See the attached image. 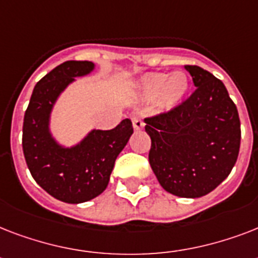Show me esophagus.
I'll return each instance as SVG.
<instances>
[{"label": "esophagus", "instance_id": "1", "mask_svg": "<svg viewBox=\"0 0 258 258\" xmlns=\"http://www.w3.org/2000/svg\"><path fill=\"white\" fill-rule=\"evenodd\" d=\"M133 125L135 130H142L145 127V123L142 120L141 116H134L133 117Z\"/></svg>", "mask_w": 258, "mask_h": 258}]
</instances>
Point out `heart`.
<instances>
[{
  "instance_id": "b5f03b06",
  "label": "heart",
  "mask_w": 258,
  "mask_h": 258,
  "mask_svg": "<svg viewBox=\"0 0 258 258\" xmlns=\"http://www.w3.org/2000/svg\"><path fill=\"white\" fill-rule=\"evenodd\" d=\"M188 79L183 72H150L137 83V95L145 101L153 100L158 112H167L183 100L188 91Z\"/></svg>"
}]
</instances>
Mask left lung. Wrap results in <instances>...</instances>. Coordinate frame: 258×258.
Returning <instances> with one entry per match:
<instances>
[{"instance_id":"left-lung-1","label":"left lung","mask_w":258,"mask_h":258,"mask_svg":"<svg viewBox=\"0 0 258 258\" xmlns=\"http://www.w3.org/2000/svg\"><path fill=\"white\" fill-rule=\"evenodd\" d=\"M196 91L169 112L146 117L149 161L166 191L200 198L226 179L241 142L238 111L224 83L197 66H184Z\"/></svg>"}]
</instances>
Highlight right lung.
<instances>
[{
	"instance_id": "1",
	"label": "right lung",
	"mask_w": 258,
	"mask_h": 258,
	"mask_svg": "<svg viewBox=\"0 0 258 258\" xmlns=\"http://www.w3.org/2000/svg\"><path fill=\"white\" fill-rule=\"evenodd\" d=\"M95 70L92 61H66L36 84L25 111L22 150L34 180L56 200L82 204L100 196L108 186L117 155L133 135L130 119L112 130H92L72 147H64L49 128L50 113L58 96L75 78Z\"/></svg>"
}]
</instances>
